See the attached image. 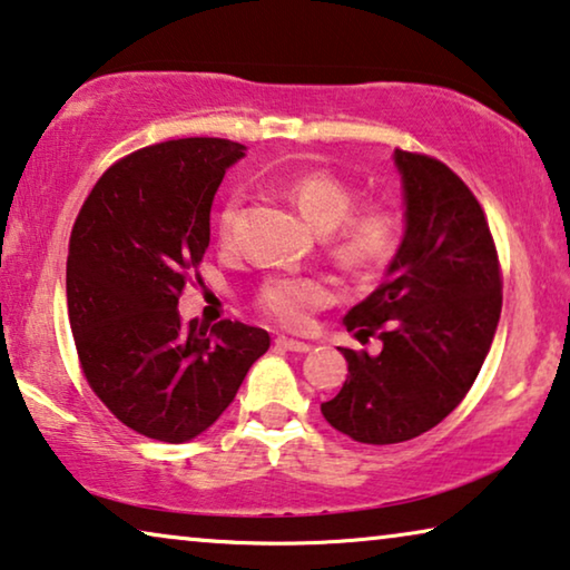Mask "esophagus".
Returning <instances> with one entry per match:
<instances>
[{"instance_id":"obj_1","label":"esophagus","mask_w":570,"mask_h":570,"mask_svg":"<svg viewBox=\"0 0 570 570\" xmlns=\"http://www.w3.org/2000/svg\"><path fill=\"white\" fill-rule=\"evenodd\" d=\"M275 344L279 346V350H285V352H301L303 354V352L311 350V344L298 342V340H287V336H277Z\"/></svg>"}]
</instances>
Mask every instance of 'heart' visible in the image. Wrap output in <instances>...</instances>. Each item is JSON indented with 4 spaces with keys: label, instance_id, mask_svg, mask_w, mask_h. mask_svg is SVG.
Returning a JSON list of instances; mask_svg holds the SVG:
<instances>
[{
    "label": "heart",
    "instance_id": "obj_1",
    "mask_svg": "<svg viewBox=\"0 0 570 570\" xmlns=\"http://www.w3.org/2000/svg\"><path fill=\"white\" fill-rule=\"evenodd\" d=\"M279 193L318 230H326V252L350 272L383 269L401 244V216L385 203H357V189L326 169L295 171ZM242 208V193H230L218 216L220 242H230ZM334 301V287L318 275H275L262 283L257 308L287 328H303L311 313Z\"/></svg>",
    "mask_w": 570,
    "mask_h": 570
}]
</instances>
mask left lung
<instances>
[{
    "mask_svg": "<svg viewBox=\"0 0 570 570\" xmlns=\"http://www.w3.org/2000/svg\"><path fill=\"white\" fill-rule=\"evenodd\" d=\"M406 234L377 291L344 316L381 354L342 350L346 381L321 414L362 444H395L452 414L475 383L501 316V265L470 187L426 154H393Z\"/></svg>",
    "mask_w": 570,
    "mask_h": 570,
    "instance_id": "obj_1",
    "label": "left lung"
}]
</instances>
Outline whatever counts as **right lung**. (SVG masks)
<instances>
[{"label":"right lung","instance_id":"obj_1","mask_svg":"<svg viewBox=\"0 0 570 570\" xmlns=\"http://www.w3.org/2000/svg\"><path fill=\"white\" fill-rule=\"evenodd\" d=\"M244 146L177 138L122 156L71 228L66 303L79 365L110 414L159 442L203 434L269 350L265 328L185 324L177 303L210 244V205Z\"/></svg>","mask_w":570,"mask_h":570}]
</instances>
